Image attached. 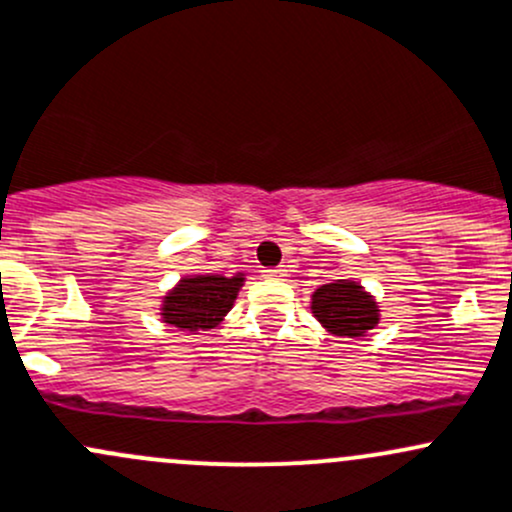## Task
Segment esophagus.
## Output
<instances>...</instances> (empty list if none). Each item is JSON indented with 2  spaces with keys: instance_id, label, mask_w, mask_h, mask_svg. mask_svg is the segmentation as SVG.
Instances as JSON below:
<instances>
[{
  "instance_id": "obj_1",
  "label": "esophagus",
  "mask_w": 512,
  "mask_h": 512,
  "mask_svg": "<svg viewBox=\"0 0 512 512\" xmlns=\"http://www.w3.org/2000/svg\"><path fill=\"white\" fill-rule=\"evenodd\" d=\"M265 277H270V279H282V277H287V267L279 265V267H274V270H265Z\"/></svg>"
}]
</instances>
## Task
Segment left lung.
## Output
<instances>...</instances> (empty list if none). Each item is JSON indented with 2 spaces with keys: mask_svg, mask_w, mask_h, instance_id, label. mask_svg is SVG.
I'll return each instance as SVG.
<instances>
[{
  "mask_svg": "<svg viewBox=\"0 0 512 512\" xmlns=\"http://www.w3.org/2000/svg\"><path fill=\"white\" fill-rule=\"evenodd\" d=\"M311 309L324 328L348 338L365 336L380 319L375 299L360 284L348 279H336L316 289Z\"/></svg>",
  "mask_w": 512,
  "mask_h": 512,
  "instance_id": "obj_1",
  "label": "left lung"
}]
</instances>
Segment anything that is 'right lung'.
I'll list each match as a JSON object with an SVG mask.
<instances>
[{
	"label": "right lung",
	"instance_id": "1",
	"mask_svg": "<svg viewBox=\"0 0 512 512\" xmlns=\"http://www.w3.org/2000/svg\"><path fill=\"white\" fill-rule=\"evenodd\" d=\"M242 274L220 277V274H198L181 279L179 287L169 292L161 304V319L181 331H206L223 321L233 309V301L242 287Z\"/></svg>",
	"mask_w": 512,
	"mask_h": 512
}]
</instances>
